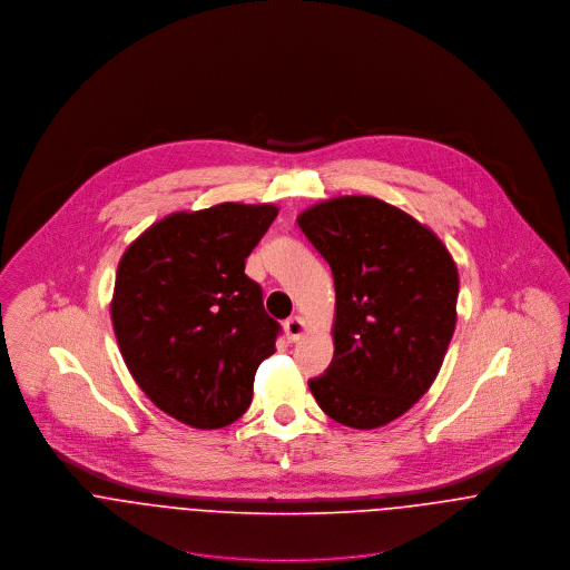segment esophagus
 Here are the masks:
<instances>
[{
    "mask_svg": "<svg viewBox=\"0 0 570 570\" xmlns=\"http://www.w3.org/2000/svg\"><path fill=\"white\" fill-rule=\"evenodd\" d=\"M283 326H285V335H287L289 342H298L305 335V331H307V325H305V321L301 316L287 318Z\"/></svg>",
    "mask_w": 570,
    "mask_h": 570,
    "instance_id": "obj_1",
    "label": "esophagus"
}]
</instances>
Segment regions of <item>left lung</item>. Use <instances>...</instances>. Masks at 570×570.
I'll return each mask as SVG.
<instances>
[{
    "mask_svg": "<svg viewBox=\"0 0 570 570\" xmlns=\"http://www.w3.org/2000/svg\"><path fill=\"white\" fill-rule=\"evenodd\" d=\"M298 226L335 285V351L309 389L342 425H386L439 375L456 326V263L430 228L375 197L316 204Z\"/></svg>",
    "mask_w": 570,
    "mask_h": 570,
    "instance_id": "obj_1",
    "label": "left lung"
}]
</instances>
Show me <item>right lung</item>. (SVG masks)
<instances>
[{
  "instance_id": "right-lung-1",
  "label": "right lung",
  "mask_w": 570,
  "mask_h": 570,
  "mask_svg": "<svg viewBox=\"0 0 570 570\" xmlns=\"http://www.w3.org/2000/svg\"><path fill=\"white\" fill-rule=\"evenodd\" d=\"M272 204L173 213L118 263L111 323L145 395L173 419L215 430L252 402L258 364L281 325L263 307L245 258L276 219Z\"/></svg>"
}]
</instances>
